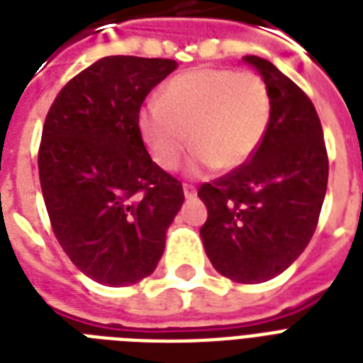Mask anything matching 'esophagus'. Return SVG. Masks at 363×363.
<instances>
[{
	"label": "esophagus",
	"mask_w": 363,
	"mask_h": 363,
	"mask_svg": "<svg viewBox=\"0 0 363 363\" xmlns=\"http://www.w3.org/2000/svg\"><path fill=\"white\" fill-rule=\"evenodd\" d=\"M182 190H184V198H194V196H196V186H194V184H184V186H182Z\"/></svg>",
	"instance_id": "esophagus-1"
}]
</instances>
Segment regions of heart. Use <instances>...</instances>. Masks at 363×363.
I'll return each instance as SVG.
<instances>
[{
	"mask_svg": "<svg viewBox=\"0 0 363 363\" xmlns=\"http://www.w3.org/2000/svg\"><path fill=\"white\" fill-rule=\"evenodd\" d=\"M271 122V98L252 71L199 67L173 77L139 113L148 152L165 171L179 167L188 143L192 171L209 164L232 171L247 164ZM189 139H186V135Z\"/></svg>",
	"mask_w": 363,
	"mask_h": 363,
	"instance_id": "obj_1",
	"label": "heart"
}]
</instances>
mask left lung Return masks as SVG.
Here are the masks:
<instances>
[{"instance_id":"left-lung-1","label":"left lung","mask_w":363,"mask_h":363,"mask_svg":"<svg viewBox=\"0 0 363 363\" xmlns=\"http://www.w3.org/2000/svg\"><path fill=\"white\" fill-rule=\"evenodd\" d=\"M242 60L264 79L271 122L247 164L199 186L209 213L199 233L220 275L258 284L309 245L326 196L328 152L309 96L267 60Z\"/></svg>"}]
</instances>
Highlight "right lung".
<instances>
[{
    "label": "right lung",
    "instance_id": "1",
    "mask_svg": "<svg viewBox=\"0 0 363 363\" xmlns=\"http://www.w3.org/2000/svg\"><path fill=\"white\" fill-rule=\"evenodd\" d=\"M177 65L105 56L60 90L45 118L37 164L50 226L71 262L105 286L156 269L184 201L139 131L143 101Z\"/></svg>",
    "mask_w": 363,
    "mask_h": 363
}]
</instances>
